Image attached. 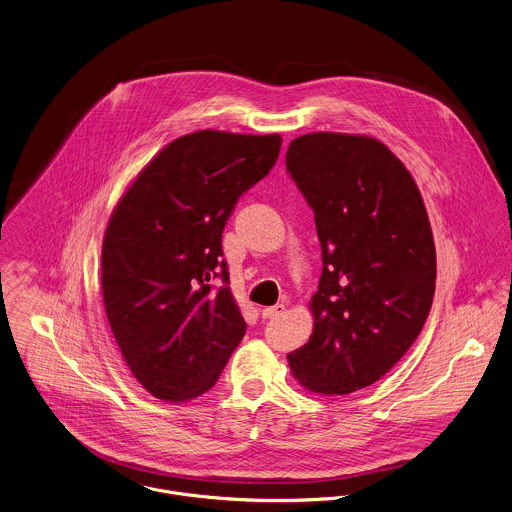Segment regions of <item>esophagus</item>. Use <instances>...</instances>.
I'll use <instances>...</instances> for the list:
<instances>
[{"label":"esophagus","instance_id":"1","mask_svg":"<svg viewBox=\"0 0 512 512\" xmlns=\"http://www.w3.org/2000/svg\"><path fill=\"white\" fill-rule=\"evenodd\" d=\"M285 312V305H275V307H265L261 310L263 318H277Z\"/></svg>","mask_w":512,"mask_h":512}]
</instances>
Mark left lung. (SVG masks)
Masks as SVG:
<instances>
[{"label": "left lung", "instance_id": "1", "mask_svg": "<svg viewBox=\"0 0 512 512\" xmlns=\"http://www.w3.org/2000/svg\"><path fill=\"white\" fill-rule=\"evenodd\" d=\"M287 172L314 211L322 275L307 344L287 354L312 394L344 396L378 382L415 342L435 293L427 209L404 162L364 134L310 132Z\"/></svg>", "mask_w": 512, "mask_h": 512}]
</instances>
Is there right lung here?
I'll use <instances>...</instances> for the list:
<instances>
[{
    "label": "right lung",
    "mask_w": 512,
    "mask_h": 512,
    "mask_svg": "<svg viewBox=\"0 0 512 512\" xmlns=\"http://www.w3.org/2000/svg\"><path fill=\"white\" fill-rule=\"evenodd\" d=\"M279 150V134L180 136L142 168L108 219L106 318L132 376L158 400L190 402L213 388L245 334L229 287L207 283L227 285L225 221Z\"/></svg>",
    "instance_id": "add662e5"
}]
</instances>
